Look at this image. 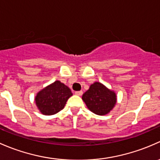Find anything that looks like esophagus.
Wrapping results in <instances>:
<instances>
[{"instance_id":"34e87169","label":"esophagus","mask_w":160,"mask_h":160,"mask_svg":"<svg viewBox=\"0 0 160 160\" xmlns=\"http://www.w3.org/2000/svg\"><path fill=\"white\" fill-rule=\"evenodd\" d=\"M75 95H79V96H80V95H82V94H83V92H82V91H78V92H75Z\"/></svg>"}]
</instances>
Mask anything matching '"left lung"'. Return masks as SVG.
<instances>
[{
  "instance_id": "8db88e82",
  "label": "left lung",
  "mask_w": 160,
  "mask_h": 160,
  "mask_svg": "<svg viewBox=\"0 0 160 160\" xmlns=\"http://www.w3.org/2000/svg\"><path fill=\"white\" fill-rule=\"evenodd\" d=\"M82 100L92 112L98 116H105L116 105V95L115 92L96 82L90 85L89 89L83 94Z\"/></svg>"
}]
</instances>
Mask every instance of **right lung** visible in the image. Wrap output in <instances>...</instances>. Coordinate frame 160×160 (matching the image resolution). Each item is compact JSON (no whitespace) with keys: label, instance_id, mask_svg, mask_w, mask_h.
Returning <instances> with one entry per match:
<instances>
[{"label":"right lung","instance_id":"add662e5","mask_svg":"<svg viewBox=\"0 0 160 160\" xmlns=\"http://www.w3.org/2000/svg\"><path fill=\"white\" fill-rule=\"evenodd\" d=\"M72 95V91L68 86L60 81H55L37 94L35 103L42 114L51 116L63 109Z\"/></svg>","mask_w":160,"mask_h":160}]
</instances>
